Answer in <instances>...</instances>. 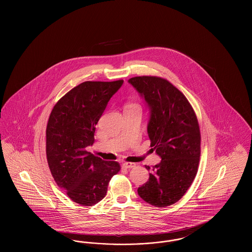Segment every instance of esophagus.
<instances>
[{"label": "esophagus", "instance_id": "obj_1", "mask_svg": "<svg viewBox=\"0 0 252 252\" xmlns=\"http://www.w3.org/2000/svg\"><path fill=\"white\" fill-rule=\"evenodd\" d=\"M135 166H136V164L133 163V162H124L123 163V167L124 168H133Z\"/></svg>", "mask_w": 252, "mask_h": 252}]
</instances>
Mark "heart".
<instances>
[{
	"instance_id": "1",
	"label": "heart",
	"mask_w": 252,
	"mask_h": 252,
	"mask_svg": "<svg viewBox=\"0 0 252 252\" xmlns=\"http://www.w3.org/2000/svg\"><path fill=\"white\" fill-rule=\"evenodd\" d=\"M140 108V106L137 105V104H131V105H128V106H127V108Z\"/></svg>"
}]
</instances>
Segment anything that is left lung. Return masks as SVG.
Masks as SVG:
<instances>
[{"label": "left lung", "mask_w": 252, "mask_h": 252, "mask_svg": "<svg viewBox=\"0 0 252 252\" xmlns=\"http://www.w3.org/2000/svg\"><path fill=\"white\" fill-rule=\"evenodd\" d=\"M128 82L149 105L150 146L161 158L152 168L145 165L151 173L138 193L150 205L167 207L180 200L196 176L201 152L197 117L188 99L167 79L143 75Z\"/></svg>", "instance_id": "1"}]
</instances>
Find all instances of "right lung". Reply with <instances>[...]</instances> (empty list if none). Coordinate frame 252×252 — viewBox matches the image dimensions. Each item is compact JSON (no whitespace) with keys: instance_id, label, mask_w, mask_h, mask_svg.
Segmentation results:
<instances>
[{"instance_id":"1","label":"right lung","mask_w":252,"mask_h":252,"mask_svg":"<svg viewBox=\"0 0 252 252\" xmlns=\"http://www.w3.org/2000/svg\"><path fill=\"white\" fill-rule=\"evenodd\" d=\"M124 83L86 81L62 96L52 109L46 127V157L51 174L73 202L94 206L121 170L87 151L94 143L95 126L108 102Z\"/></svg>"}]
</instances>
